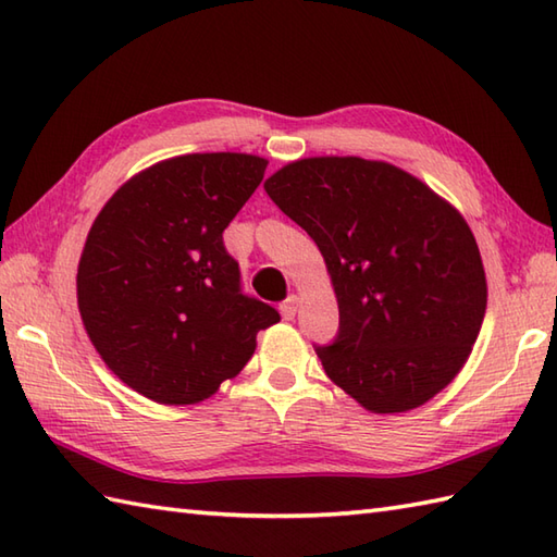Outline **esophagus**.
Listing matches in <instances>:
<instances>
[{
    "label": "esophagus",
    "mask_w": 557,
    "mask_h": 557,
    "mask_svg": "<svg viewBox=\"0 0 557 557\" xmlns=\"http://www.w3.org/2000/svg\"><path fill=\"white\" fill-rule=\"evenodd\" d=\"M297 311H299V299L297 297H289L287 301L280 304V313H282V318H285V321H292V318L297 315Z\"/></svg>",
    "instance_id": "1"
}]
</instances>
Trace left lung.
Returning a JSON list of instances; mask_svg holds the SVG:
<instances>
[{"label": "left lung", "mask_w": 557, "mask_h": 557, "mask_svg": "<svg viewBox=\"0 0 557 557\" xmlns=\"http://www.w3.org/2000/svg\"><path fill=\"white\" fill-rule=\"evenodd\" d=\"M263 188L333 282L339 333L315 347L330 381L373 413L411 411L453 383L488 304L461 212L419 176L357 156L287 162Z\"/></svg>", "instance_id": "8db88e82"}]
</instances>
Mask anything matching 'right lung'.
I'll use <instances>...</instances> for the list:
<instances>
[{
	"label": "right lung",
	"instance_id": "1",
	"mask_svg": "<svg viewBox=\"0 0 557 557\" xmlns=\"http://www.w3.org/2000/svg\"><path fill=\"white\" fill-rule=\"evenodd\" d=\"M265 168L248 152L168 158L98 212L78 260V313L100 359L138 395L168 407L212 397L280 321L244 297L222 244Z\"/></svg>",
	"mask_w": 557,
	"mask_h": 557
}]
</instances>
